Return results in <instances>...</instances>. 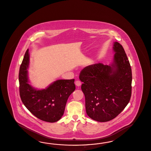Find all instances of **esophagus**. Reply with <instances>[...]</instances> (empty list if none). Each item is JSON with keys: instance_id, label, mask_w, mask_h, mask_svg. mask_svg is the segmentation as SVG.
<instances>
[{"instance_id": "esophagus-1", "label": "esophagus", "mask_w": 151, "mask_h": 151, "mask_svg": "<svg viewBox=\"0 0 151 151\" xmlns=\"http://www.w3.org/2000/svg\"><path fill=\"white\" fill-rule=\"evenodd\" d=\"M75 85L77 86H80V85H81V81H79V80H77V81H75Z\"/></svg>"}]
</instances>
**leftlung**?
<instances>
[{"mask_svg": "<svg viewBox=\"0 0 151 151\" xmlns=\"http://www.w3.org/2000/svg\"><path fill=\"white\" fill-rule=\"evenodd\" d=\"M113 62L109 65L95 63L81 71L86 113L92 119L105 122L113 119L130 101L132 75L124 50L115 42Z\"/></svg>", "mask_w": 151, "mask_h": 151, "instance_id": "8db88e82", "label": "left lung"}]
</instances>
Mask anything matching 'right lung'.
Here are the masks:
<instances>
[{
    "mask_svg": "<svg viewBox=\"0 0 151 151\" xmlns=\"http://www.w3.org/2000/svg\"><path fill=\"white\" fill-rule=\"evenodd\" d=\"M29 53L27 50L19 73V93L27 109L37 118L54 123L63 116L69 96L75 90L74 79L57 80L46 88L37 89L28 78Z\"/></svg>",
    "mask_w": 151,
    "mask_h": 151,
    "instance_id": "1",
    "label": "right lung"
}]
</instances>
